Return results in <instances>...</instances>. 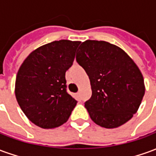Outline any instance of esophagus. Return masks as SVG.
Masks as SVG:
<instances>
[{
	"mask_svg": "<svg viewBox=\"0 0 156 156\" xmlns=\"http://www.w3.org/2000/svg\"><path fill=\"white\" fill-rule=\"evenodd\" d=\"M77 96H78V97H80V92L77 93Z\"/></svg>",
	"mask_w": 156,
	"mask_h": 156,
	"instance_id": "34e87169",
	"label": "esophagus"
}]
</instances>
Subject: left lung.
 <instances>
[{"instance_id": "left-lung-1", "label": "left lung", "mask_w": 156, "mask_h": 156, "mask_svg": "<svg viewBox=\"0 0 156 156\" xmlns=\"http://www.w3.org/2000/svg\"><path fill=\"white\" fill-rule=\"evenodd\" d=\"M77 51L76 60L90 80L92 96L85 108L92 120L106 129L125 124L145 92L140 68L123 49L108 41L87 40Z\"/></svg>"}]
</instances>
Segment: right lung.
Returning <instances> with one entry per match:
<instances>
[{
	"instance_id": "right-lung-1",
	"label": "right lung",
	"mask_w": 156,
	"mask_h": 156,
	"mask_svg": "<svg viewBox=\"0 0 156 156\" xmlns=\"http://www.w3.org/2000/svg\"><path fill=\"white\" fill-rule=\"evenodd\" d=\"M81 41L60 40L32 51L19 68L15 95L29 120L42 129L68 121L77 101L66 90L65 73Z\"/></svg>"
}]
</instances>
